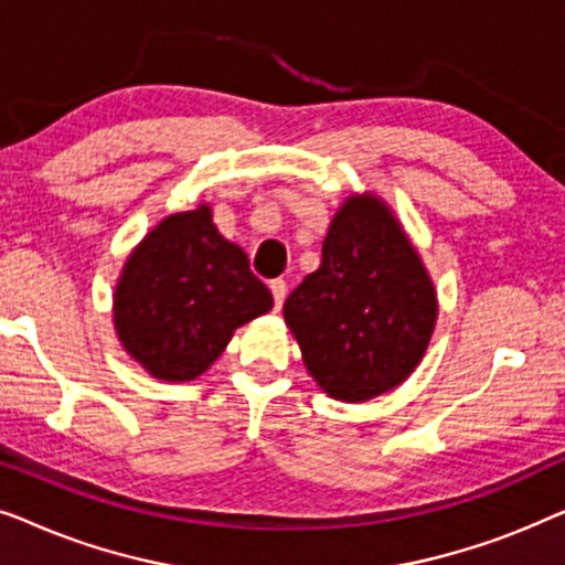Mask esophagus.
I'll return each instance as SVG.
<instances>
[{
  "mask_svg": "<svg viewBox=\"0 0 565 565\" xmlns=\"http://www.w3.org/2000/svg\"><path fill=\"white\" fill-rule=\"evenodd\" d=\"M269 290H273L275 308H277V311H280L282 303H285V296H288V282H285V280H273V282H269Z\"/></svg>",
  "mask_w": 565,
  "mask_h": 565,
  "instance_id": "esophagus-1",
  "label": "esophagus"
}]
</instances>
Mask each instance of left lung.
Wrapping results in <instances>:
<instances>
[{
  "instance_id": "8db88e82",
  "label": "left lung",
  "mask_w": 565,
  "mask_h": 565,
  "mask_svg": "<svg viewBox=\"0 0 565 565\" xmlns=\"http://www.w3.org/2000/svg\"><path fill=\"white\" fill-rule=\"evenodd\" d=\"M435 319V288L419 254L370 195L347 200L329 226L321 267L285 300L308 373L350 404L406 381Z\"/></svg>"
}]
</instances>
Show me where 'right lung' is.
I'll use <instances>...</instances> for the list:
<instances>
[{"label": "right lung", "mask_w": 565, "mask_h": 565, "mask_svg": "<svg viewBox=\"0 0 565 565\" xmlns=\"http://www.w3.org/2000/svg\"><path fill=\"white\" fill-rule=\"evenodd\" d=\"M269 308L273 292L203 205L169 215L130 254L115 290V329L151 375L192 381L234 329Z\"/></svg>", "instance_id": "1"}]
</instances>
